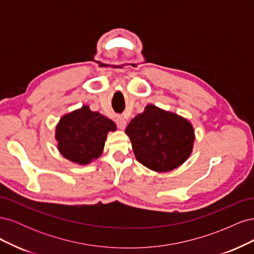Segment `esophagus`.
I'll list each match as a JSON object with an SVG mask.
<instances>
[{"label":"esophagus","instance_id":"1","mask_svg":"<svg viewBox=\"0 0 254 254\" xmlns=\"http://www.w3.org/2000/svg\"><path fill=\"white\" fill-rule=\"evenodd\" d=\"M117 124H118L120 129L124 130L126 128V125H127V121L123 117H118L117 118Z\"/></svg>","mask_w":254,"mask_h":254}]
</instances>
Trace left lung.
Masks as SVG:
<instances>
[{
	"label": "left lung",
	"mask_w": 254,
	"mask_h": 254,
	"mask_svg": "<svg viewBox=\"0 0 254 254\" xmlns=\"http://www.w3.org/2000/svg\"><path fill=\"white\" fill-rule=\"evenodd\" d=\"M126 134L135 159L149 170L167 173L182 165L194 147L191 123L177 113L147 105L131 120Z\"/></svg>",
	"instance_id": "1"
}]
</instances>
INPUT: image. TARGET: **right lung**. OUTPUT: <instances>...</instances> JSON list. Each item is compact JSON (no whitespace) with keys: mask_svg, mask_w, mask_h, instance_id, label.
<instances>
[{"mask_svg":"<svg viewBox=\"0 0 254 254\" xmlns=\"http://www.w3.org/2000/svg\"><path fill=\"white\" fill-rule=\"evenodd\" d=\"M115 130L112 120L83 105L59 120L55 130L57 148L71 162L87 165L102 156L107 135Z\"/></svg>","mask_w":254,"mask_h":254,"instance_id":"1","label":"right lung"}]
</instances>
